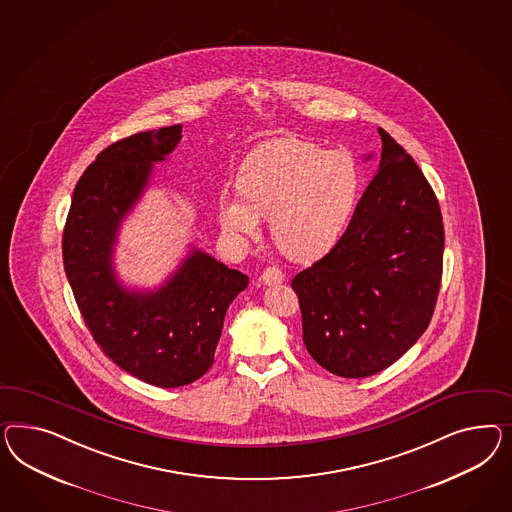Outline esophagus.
<instances>
[{
    "label": "esophagus",
    "mask_w": 512,
    "mask_h": 512,
    "mask_svg": "<svg viewBox=\"0 0 512 512\" xmlns=\"http://www.w3.org/2000/svg\"><path fill=\"white\" fill-rule=\"evenodd\" d=\"M284 280V273L278 269V267H267L265 271L262 273V282L263 284H280Z\"/></svg>",
    "instance_id": "1"
}]
</instances>
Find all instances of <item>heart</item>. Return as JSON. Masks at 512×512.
Returning <instances> with one entry per match:
<instances>
[{
    "label": "heart",
    "instance_id": "heart-1",
    "mask_svg": "<svg viewBox=\"0 0 512 512\" xmlns=\"http://www.w3.org/2000/svg\"><path fill=\"white\" fill-rule=\"evenodd\" d=\"M239 196L222 194L219 215L230 234L254 237L269 219L278 249L310 260L346 232L361 196V172L350 155L297 138L256 147L237 172Z\"/></svg>",
    "mask_w": 512,
    "mask_h": 512
}]
</instances>
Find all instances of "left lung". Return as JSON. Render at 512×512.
Returning <instances> with one entry per match:
<instances>
[{
  "label": "left lung",
  "instance_id": "8db88e82",
  "mask_svg": "<svg viewBox=\"0 0 512 512\" xmlns=\"http://www.w3.org/2000/svg\"><path fill=\"white\" fill-rule=\"evenodd\" d=\"M380 170L346 232L292 280L303 342L340 378L393 365L432 320L443 273L438 198L408 151L378 127Z\"/></svg>",
  "mask_w": 512,
  "mask_h": 512
}]
</instances>
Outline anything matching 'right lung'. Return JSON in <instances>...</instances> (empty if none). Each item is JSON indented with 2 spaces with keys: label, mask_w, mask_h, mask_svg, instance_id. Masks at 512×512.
Segmentation results:
<instances>
[{
  "label": "right lung",
  "mask_w": 512,
  "mask_h": 512,
  "mask_svg": "<svg viewBox=\"0 0 512 512\" xmlns=\"http://www.w3.org/2000/svg\"><path fill=\"white\" fill-rule=\"evenodd\" d=\"M181 140V125L138 132L103 149L80 176L63 228V267L84 323L108 359L162 389L189 385L213 365L222 322L249 277L194 250L161 292L117 286V226Z\"/></svg>",
  "instance_id": "obj_1"
}]
</instances>
